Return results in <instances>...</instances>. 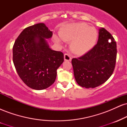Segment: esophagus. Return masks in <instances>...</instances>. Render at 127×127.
Returning <instances> with one entry per match:
<instances>
[{"label": "esophagus", "instance_id": "esophagus-1", "mask_svg": "<svg viewBox=\"0 0 127 127\" xmlns=\"http://www.w3.org/2000/svg\"><path fill=\"white\" fill-rule=\"evenodd\" d=\"M64 59L65 61H71L72 60V57H70L68 54H65L64 55Z\"/></svg>", "mask_w": 127, "mask_h": 127}]
</instances>
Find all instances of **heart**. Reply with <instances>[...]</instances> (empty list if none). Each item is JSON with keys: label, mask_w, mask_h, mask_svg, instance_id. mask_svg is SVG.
<instances>
[{"label": "heart", "mask_w": 127, "mask_h": 127, "mask_svg": "<svg viewBox=\"0 0 127 127\" xmlns=\"http://www.w3.org/2000/svg\"><path fill=\"white\" fill-rule=\"evenodd\" d=\"M59 36L64 41L70 42V48L73 53L82 55L95 46L98 33L95 28L85 23H75L63 26L59 32ZM53 40L57 44H62L58 36H54Z\"/></svg>", "instance_id": "obj_1"}]
</instances>
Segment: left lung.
<instances>
[{"label": "left lung", "mask_w": 127, "mask_h": 127, "mask_svg": "<svg viewBox=\"0 0 127 127\" xmlns=\"http://www.w3.org/2000/svg\"><path fill=\"white\" fill-rule=\"evenodd\" d=\"M116 43L105 29L100 28L97 43L90 51L78 59H73L74 76L79 85L94 88L111 76L116 59Z\"/></svg>", "instance_id": "obj_1"}]
</instances>
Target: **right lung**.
<instances>
[{"instance_id": "add662e5", "label": "right lung", "mask_w": 127, "mask_h": 127, "mask_svg": "<svg viewBox=\"0 0 127 127\" xmlns=\"http://www.w3.org/2000/svg\"><path fill=\"white\" fill-rule=\"evenodd\" d=\"M52 32L44 23L27 27L13 46V62L17 73L29 87L48 88L55 82L57 70L64 62L63 53L49 48Z\"/></svg>"}]
</instances>
